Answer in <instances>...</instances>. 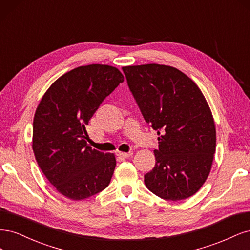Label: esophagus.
Segmentation results:
<instances>
[{
  "instance_id": "obj_1",
  "label": "esophagus",
  "mask_w": 250,
  "mask_h": 250,
  "mask_svg": "<svg viewBox=\"0 0 250 250\" xmlns=\"http://www.w3.org/2000/svg\"><path fill=\"white\" fill-rule=\"evenodd\" d=\"M117 156H118V157H122V158H130L131 156H133V152H132V151H128V152L118 151V152H117Z\"/></svg>"
}]
</instances>
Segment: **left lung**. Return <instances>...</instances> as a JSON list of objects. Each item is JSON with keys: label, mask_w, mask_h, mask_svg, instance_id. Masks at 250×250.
Listing matches in <instances>:
<instances>
[{"label": "left lung", "mask_w": 250, "mask_h": 250, "mask_svg": "<svg viewBox=\"0 0 250 250\" xmlns=\"http://www.w3.org/2000/svg\"><path fill=\"white\" fill-rule=\"evenodd\" d=\"M123 70L144 119L160 136L146 186L167 200L194 195L210 174L216 149L214 118L203 92L172 66L152 63Z\"/></svg>", "instance_id": "8db88e82"}]
</instances>
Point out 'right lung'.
<instances>
[{
    "mask_svg": "<svg viewBox=\"0 0 250 250\" xmlns=\"http://www.w3.org/2000/svg\"><path fill=\"white\" fill-rule=\"evenodd\" d=\"M124 80L113 66H79L56 80L38 104L32 148L45 178L69 199L81 200L103 191L113 175L114 154L88 146L85 126Z\"/></svg>",
    "mask_w": 250,
    "mask_h": 250,
    "instance_id": "add662e5",
    "label": "right lung"
}]
</instances>
